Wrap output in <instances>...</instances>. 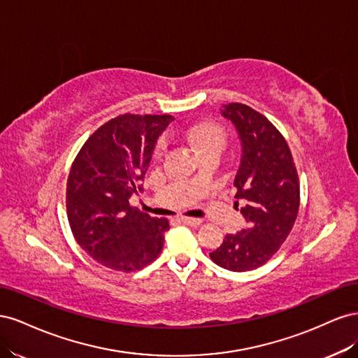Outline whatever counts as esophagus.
<instances>
[{
    "label": "esophagus",
    "instance_id": "1",
    "mask_svg": "<svg viewBox=\"0 0 358 358\" xmlns=\"http://www.w3.org/2000/svg\"><path fill=\"white\" fill-rule=\"evenodd\" d=\"M180 222H183L185 225H191V227H197L203 222V220L200 218H189V216H180Z\"/></svg>",
    "mask_w": 358,
    "mask_h": 358
}]
</instances>
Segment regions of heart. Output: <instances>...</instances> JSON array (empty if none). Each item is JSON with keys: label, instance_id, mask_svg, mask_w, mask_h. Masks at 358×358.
<instances>
[{"label": "heart", "instance_id": "heart-1", "mask_svg": "<svg viewBox=\"0 0 358 358\" xmlns=\"http://www.w3.org/2000/svg\"><path fill=\"white\" fill-rule=\"evenodd\" d=\"M187 138L196 146L201 155L210 152L221 154L227 145V134L224 128L220 124L210 121L194 124L189 127L187 129ZM162 152H164V142L159 140L155 146V155L159 157Z\"/></svg>", "mask_w": 358, "mask_h": 358}]
</instances>
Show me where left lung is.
<instances>
[{
	"label": "left lung",
	"instance_id": "obj_1",
	"mask_svg": "<svg viewBox=\"0 0 358 358\" xmlns=\"http://www.w3.org/2000/svg\"><path fill=\"white\" fill-rule=\"evenodd\" d=\"M221 113L242 140L234 187L236 199L245 203L241 212L248 229L227 234L209 255L227 270L246 272L266 264L285 242L299 213L300 183L285 137L264 115L242 103L224 104Z\"/></svg>",
	"mask_w": 358,
	"mask_h": 358
}]
</instances>
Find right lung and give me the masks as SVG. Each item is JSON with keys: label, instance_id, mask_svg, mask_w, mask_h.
<instances>
[{"label": "right lung", "instance_id": "1", "mask_svg": "<svg viewBox=\"0 0 358 358\" xmlns=\"http://www.w3.org/2000/svg\"><path fill=\"white\" fill-rule=\"evenodd\" d=\"M170 121V115H119L95 129L71 164L66 204L74 239L116 272L143 268L162 251L169 220L150 218L129 197Z\"/></svg>", "mask_w": 358, "mask_h": 358}]
</instances>
